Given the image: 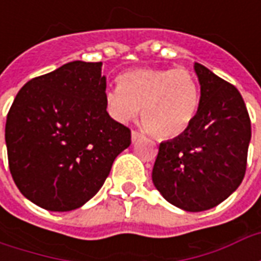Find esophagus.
<instances>
[{
	"mask_svg": "<svg viewBox=\"0 0 261 261\" xmlns=\"http://www.w3.org/2000/svg\"><path fill=\"white\" fill-rule=\"evenodd\" d=\"M142 137H144V134H142V133H140V131L134 130L133 133H131V140H133V142H137L138 140H141Z\"/></svg>",
	"mask_w": 261,
	"mask_h": 261,
	"instance_id": "1",
	"label": "esophagus"
}]
</instances>
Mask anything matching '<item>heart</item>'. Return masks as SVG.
Instances as JSON below:
<instances>
[{"instance_id": "1", "label": "heart", "mask_w": 261, "mask_h": 261, "mask_svg": "<svg viewBox=\"0 0 261 261\" xmlns=\"http://www.w3.org/2000/svg\"><path fill=\"white\" fill-rule=\"evenodd\" d=\"M109 116L119 123L136 117L155 136L172 138L193 124L200 106V85L189 68H136L105 91Z\"/></svg>"}]
</instances>
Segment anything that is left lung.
I'll return each instance as SVG.
<instances>
[{
    "mask_svg": "<svg viewBox=\"0 0 261 261\" xmlns=\"http://www.w3.org/2000/svg\"><path fill=\"white\" fill-rule=\"evenodd\" d=\"M200 106L183 134L159 144L152 181L166 201L190 213L218 205L245 177L250 117L235 86L194 64Z\"/></svg>",
    "mask_w": 261,
    "mask_h": 261,
    "instance_id": "8db88e82",
    "label": "left lung"
}]
</instances>
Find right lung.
Here are the masks:
<instances>
[{
  "label": "right lung",
  "mask_w": 261,
  "mask_h": 261,
  "mask_svg": "<svg viewBox=\"0 0 261 261\" xmlns=\"http://www.w3.org/2000/svg\"><path fill=\"white\" fill-rule=\"evenodd\" d=\"M105 91L102 63L72 61L18 92L5 124L9 170L19 192L39 207H82L130 147V128L109 116Z\"/></svg>",
  "instance_id": "right-lung-1"
}]
</instances>
